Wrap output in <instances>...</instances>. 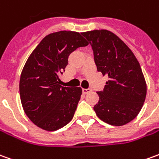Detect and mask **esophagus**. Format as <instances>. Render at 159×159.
I'll list each match as a JSON object with an SVG mask.
<instances>
[{"instance_id": "34e87169", "label": "esophagus", "mask_w": 159, "mask_h": 159, "mask_svg": "<svg viewBox=\"0 0 159 159\" xmlns=\"http://www.w3.org/2000/svg\"><path fill=\"white\" fill-rule=\"evenodd\" d=\"M83 92L84 94H89L91 92V89L88 88V89H83Z\"/></svg>"}]
</instances>
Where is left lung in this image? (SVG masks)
Returning <instances> with one entry per match:
<instances>
[{
  "instance_id": "1",
  "label": "left lung",
  "mask_w": 159,
  "mask_h": 159,
  "mask_svg": "<svg viewBox=\"0 0 159 159\" xmlns=\"http://www.w3.org/2000/svg\"><path fill=\"white\" fill-rule=\"evenodd\" d=\"M91 45L98 71L108 76L97 91L95 114L102 121L123 126L137 116L146 96V83L139 63L129 47L107 30L82 33Z\"/></svg>"
}]
</instances>
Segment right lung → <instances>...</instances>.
Listing matches in <instances>:
<instances>
[{
	"mask_svg": "<svg viewBox=\"0 0 159 159\" xmlns=\"http://www.w3.org/2000/svg\"><path fill=\"white\" fill-rule=\"evenodd\" d=\"M81 34L60 31L45 36L23 68L20 80L22 107L27 117L42 129H60L76 112L82 89L61 86L59 75L68 64L70 54L89 45Z\"/></svg>",
	"mask_w": 159,
	"mask_h": 159,
	"instance_id": "obj_1",
	"label": "right lung"
}]
</instances>
